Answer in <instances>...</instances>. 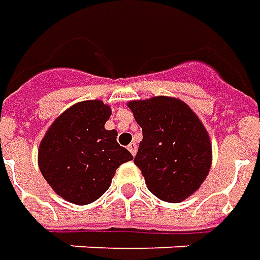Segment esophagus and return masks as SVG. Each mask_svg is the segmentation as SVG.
Masks as SVG:
<instances>
[{"label":"esophagus","instance_id":"esophagus-1","mask_svg":"<svg viewBox=\"0 0 260 260\" xmlns=\"http://www.w3.org/2000/svg\"><path fill=\"white\" fill-rule=\"evenodd\" d=\"M128 149H129V152L135 156V153H137V149H138V146L135 142H131L129 145H128Z\"/></svg>","mask_w":260,"mask_h":260}]
</instances>
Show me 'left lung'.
<instances>
[{
	"label": "left lung",
	"instance_id": "left-lung-1",
	"mask_svg": "<svg viewBox=\"0 0 260 260\" xmlns=\"http://www.w3.org/2000/svg\"><path fill=\"white\" fill-rule=\"evenodd\" d=\"M128 107L142 128L134 162L148 189L160 201L182 202L209 174L212 146L208 132L192 109L175 98L132 101Z\"/></svg>",
	"mask_w": 260,
	"mask_h": 260
}]
</instances>
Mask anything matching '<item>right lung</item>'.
Instances as JSON below:
<instances>
[{
	"instance_id": "add662e5",
	"label": "right lung",
	"mask_w": 260,
	"mask_h": 260,
	"mask_svg": "<svg viewBox=\"0 0 260 260\" xmlns=\"http://www.w3.org/2000/svg\"><path fill=\"white\" fill-rule=\"evenodd\" d=\"M111 109L101 101H85L67 109L45 134L38 151L42 176L59 197L77 205L101 198L115 171L134 159L105 129Z\"/></svg>"
}]
</instances>
